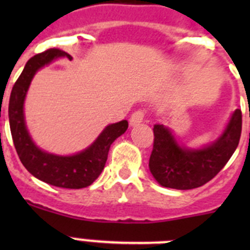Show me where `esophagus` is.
<instances>
[{
	"label": "esophagus",
	"instance_id": "1",
	"mask_svg": "<svg viewBox=\"0 0 250 250\" xmlns=\"http://www.w3.org/2000/svg\"><path fill=\"white\" fill-rule=\"evenodd\" d=\"M144 119H145V110L143 109L136 110V111L131 115V118H130V125H131V126H135V125H138V124L143 123Z\"/></svg>",
	"mask_w": 250,
	"mask_h": 250
}]
</instances>
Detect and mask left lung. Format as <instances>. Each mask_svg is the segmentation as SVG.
Returning a JSON list of instances; mask_svg holds the SVG:
<instances>
[{"label":"left lung","instance_id":"1","mask_svg":"<svg viewBox=\"0 0 250 250\" xmlns=\"http://www.w3.org/2000/svg\"><path fill=\"white\" fill-rule=\"evenodd\" d=\"M152 131L154 145L149 160L152 176L161 187L188 190L210 182L231 158L242 134V111L235 110L222 136L203 149L179 146L163 125H155Z\"/></svg>","mask_w":250,"mask_h":250}]
</instances>
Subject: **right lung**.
<instances>
[{"instance_id": "add662e5", "label": "right lung", "mask_w": 250, "mask_h": 250, "mask_svg": "<svg viewBox=\"0 0 250 250\" xmlns=\"http://www.w3.org/2000/svg\"><path fill=\"white\" fill-rule=\"evenodd\" d=\"M72 57L60 48H48L31 57L11 91L8 119L13 145L23 167L35 178L50 185L66 189H81L91 185L99 178L107 160L111 144L124 132L129 124L126 120L106 126L94 144L71 156H59L42 151L31 140L23 116V101L31 80L39 68L57 57Z\"/></svg>"}]
</instances>
